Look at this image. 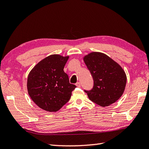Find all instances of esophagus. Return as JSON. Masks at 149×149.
I'll use <instances>...</instances> for the list:
<instances>
[{
    "mask_svg": "<svg viewBox=\"0 0 149 149\" xmlns=\"http://www.w3.org/2000/svg\"><path fill=\"white\" fill-rule=\"evenodd\" d=\"M76 86H77L78 88H80L81 87V83H79V82H78V83H77L76 84Z\"/></svg>",
    "mask_w": 149,
    "mask_h": 149,
    "instance_id": "obj_1",
    "label": "esophagus"
}]
</instances>
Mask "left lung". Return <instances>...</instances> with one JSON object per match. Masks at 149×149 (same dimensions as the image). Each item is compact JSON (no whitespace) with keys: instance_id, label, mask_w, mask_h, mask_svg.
Returning <instances> with one entry per match:
<instances>
[{"instance_id":"left-lung-1","label":"left lung","mask_w":149,"mask_h":149,"mask_svg":"<svg viewBox=\"0 0 149 149\" xmlns=\"http://www.w3.org/2000/svg\"><path fill=\"white\" fill-rule=\"evenodd\" d=\"M83 60L94 80L93 88L86 91L89 99L102 107L108 106L123 95L127 82L124 70L106 54L91 52Z\"/></svg>"}]
</instances>
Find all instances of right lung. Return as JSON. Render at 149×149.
Listing matches in <instances>:
<instances>
[{
	"label": "right lung",
	"mask_w": 149,
	"mask_h": 149,
	"mask_svg": "<svg viewBox=\"0 0 149 149\" xmlns=\"http://www.w3.org/2000/svg\"><path fill=\"white\" fill-rule=\"evenodd\" d=\"M69 56L52 55L38 62L27 78L30 98L41 109L50 112L59 111L70 100L76 87L70 83L63 69Z\"/></svg>",
	"instance_id": "add662e5"
}]
</instances>
